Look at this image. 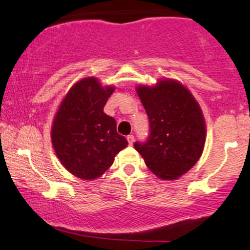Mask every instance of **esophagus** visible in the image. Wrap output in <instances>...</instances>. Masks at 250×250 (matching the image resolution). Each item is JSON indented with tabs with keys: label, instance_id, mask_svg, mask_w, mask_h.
I'll return each mask as SVG.
<instances>
[{
	"label": "esophagus",
	"instance_id": "1",
	"mask_svg": "<svg viewBox=\"0 0 250 250\" xmlns=\"http://www.w3.org/2000/svg\"><path fill=\"white\" fill-rule=\"evenodd\" d=\"M127 140H128L129 146H133V143H134V141H135L134 135H128V136H127Z\"/></svg>",
	"mask_w": 250,
	"mask_h": 250
}]
</instances>
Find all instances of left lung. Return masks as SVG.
<instances>
[{
    "mask_svg": "<svg viewBox=\"0 0 250 250\" xmlns=\"http://www.w3.org/2000/svg\"><path fill=\"white\" fill-rule=\"evenodd\" d=\"M136 91L148 115L149 135L146 142H135V149L156 176L177 179L203 154L206 128L199 104L176 80H159Z\"/></svg>",
    "mask_w": 250,
    "mask_h": 250,
    "instance_id": "8db88e82",
    "label": "left lung"
}]
</instances>
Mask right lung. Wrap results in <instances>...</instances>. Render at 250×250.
<instances>
[{"label": "right lung", "mask_w": 250, "mask_h": 250, "mask_svg": "<svg viewBox=\"0 0 250 250\" xmlns=\"http://www.w3.org/2000/svg\"><path fill=\"white\" fill-rule=\"evenodd\" d=\"M114 87H102L95 78L78 81L60 104L51 140L66 170L81 179L100 177L114 157L128 146L116 131V121L104 113Z\"/></svg>", "instance_id": "1"}]
</instances>
